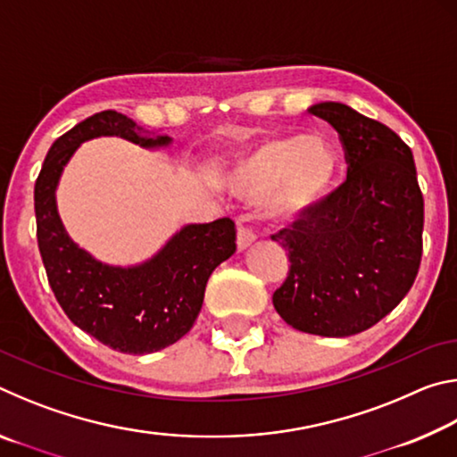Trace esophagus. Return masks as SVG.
Returning a JSON list of instances; mask_svg holds the SVG:
<instances>
[{
	"label": "esophagus",
	"mask_w": 457,
	"mask_h": 457,
	"mask_svg": "<svg viewBox=\"0 0 457 457\" xmlns=\"http://www.w3.org/2000/svg\"><path fill=\"white\" fill-rule=\"evenodd\" d=\"M253 242H256V234H253V231H250L247 228L237 229V239H236L237 252H245L247 247L253 245Z\"/></svg>",
	"instance_id": "obj_1"
}]
</instances>
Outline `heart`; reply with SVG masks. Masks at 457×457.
<instances>
[{
  "mask_svg": "<svg viewBox=\"0 0 457 457\" xmlns=\"http://www.w3.org/2000/svg\"><path fill=\"white\" fill-rule=\"evenodd\" d=\"M340 177V154L322 135H276L231 167L229 189L239 199L264 197L276 223L312 218L328 204Z\"/></svg>",
  "mask_w": 457,
  "mask_h": 457,
  "instance_id": "heart-1",
  "label": "heart"
}]
</instances>
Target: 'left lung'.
Segmentation results:
<instances>
[{
    "instance_id": "obj_1",
    "label": "left lung",
    "mask_w": 457,
    "mask_h": 457,
    "mask_svg": "<svg viewBox=\"0 0 457 457\" xmlns=\"http://www.w3.org/2000/svg\"><path fill=\"white\" fill-rule=\"evenodd\" d=\"M337 130L349 177L312 218L272 236L290 256L274 308L292 328L351 337L407 296L420 270L423 195L399 135L343 103L308 108Z\"/></svg>"
}]
</instances>
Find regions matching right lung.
<instances>
[{
  "instance_id": "obj_1",
  "label": "right lung",
  "mask_w": 457,
  "mask_h": 457,
  "mask_svg": "<svg viewBox=\"0 0 457 457\" xmlns=\"http://www.w3.org/2000/svg\"><path fill=\"white\" fill-rule=\"evenodd\" d=\"M98 137L125 138L146 151L173 143L117 111L92 114L56 138L34 187L37 247L54 296L76 327L114 351L149 354L191 330L212 272L236 252V228L229 218L187 223L138 264L100 262L71 237L56 204L64 167L82 143Z\"/></svg>"
}]
</instances>
